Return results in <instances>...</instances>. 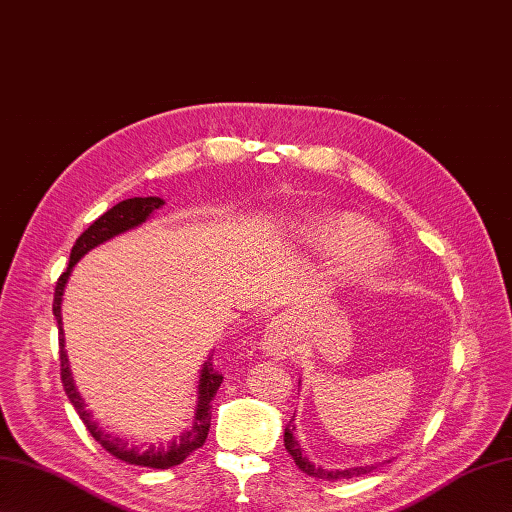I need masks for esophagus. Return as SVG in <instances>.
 <instances>
[{
    "label": "esophagus",
    "instance_id": "1",
    "mask_svg": "<svg viewBox=\"0 0 512 512\" xmlns=\"http://www.w3.org/2000/svg\"><path fill=\"white\" fill-rule=\"evenodd\" d=\"M261 348H264V352L270 357H285L287 355L290 342H287V322L283 318H277L268 326L264 333V342H261Z\"/></svg>",
    "mask_w": 512,
    "mask_h": 512
}]
</instances>
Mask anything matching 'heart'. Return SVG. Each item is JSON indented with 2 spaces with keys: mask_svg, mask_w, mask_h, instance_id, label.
<instances>
[{
  "mask_svg": "<svg viewBox=\"0 0 512 512\" xmlns=\"http://www.w3.org/2000/svg\"><path fill=\"white\" fill-rule=\"evenodd\" d=\"M294 235L309 251L322 255H344L342 272L352 281H368L389 261V248L374 235L368 220L352 214H329L300 220Z\"/></svg>",
  "mask_w": 512,
  "mask_h": 512,
  "instance_id": "obj_1",
  "label": "heart"
}]
</instances>
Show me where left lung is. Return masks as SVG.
<instances>
[{
  "mask_svg": "<svg viewBox=\"0 0 512 512\" xmlns=\"http://www.w3.org/2000/svg\"><path fill=\"white\" fill-rule=\"evenodd\" d=\"M294 422V419H292ZM287 424L285 426V432H283V443H285V450L292 454L294 463L298 465L300 471H305V474L313 476V478H322V480H344V478H357V476H363V474H370V471L374 469V465H363V467H350V469H322V467H316L313 465L307 456H303V450H300V445L294 437V430L296 426L294 424Z\"/></svg>",
  "mask_w": 512,
  "mask_h": 512,
  "instance_id": "1",
  "label": "left lung"
}]
</instances>
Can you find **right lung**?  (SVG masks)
I'll list each match as a JSON object with an SVG mask.
<instances>
[{"instance_id":"obj_1","label":"right lung","mask_w":512,"mask_h":512,"mask_svg":"<svg viewBox=\"0 0 512 512\" xmlns=\"http://www.w3.org/2000/svg\"><path fill=\"white\" fill-rule=\"evenodd\" d=\"M162 205H164V201L160 199V196H134V199L121 201L119 205L108 209L106 214L99 216L93 225H90L80 235V238L75 240V244L71 248L69 268H67V272L60 274V279L56 283V292H54V316L58 320V331H60V337H58L60 339V378H62V387H64V391H67V396H69L71 404L75 406L77 415H80V419L86 424L90 435L95 437V441L101 445V448H106L112 456L121 458V461H125L127 465H140V467H153V469H168V467L181 465L194 450H199L205 443L209 424H212V400L222 383V374L214 368L212 357L203 363L201 378H199V400H196V409H194V422L186 432H181V435L170 441L168 445H162V443L151 445L149 450L129 448L127 441H123L121 437H114V435H110V432L99 428V424L86 411V404L80 396V391L75 389L73 376L69 370L67 352H64L60 305H62L64 285H67V281L71 277L73 266L90 251V248L108 242L110 238H114V235L125 233L129 229L142 225V222L149 220V216L155 212V209H160Z\"/></svg>"}]
</instances>
